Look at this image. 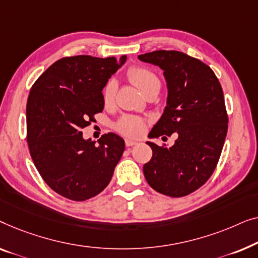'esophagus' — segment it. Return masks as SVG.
I'll use <instances>...</instances> for the list:
<instances>
[{"instance_id": "34e87169", "label": "esophagus", "mask_w": 258, "mask_h": 258, "mask_svg": "<svg viewBox=\"0 0 258 258\" xmlns=\"http://www.w3.org/2000/svg\"><path fill=\"white\" fill-rule=\"evenodd\" d=\"M125 144H126V146L130 147V146H134V145H137L138 141L132 140V139H125Z\"/></svg>"}]
</instances>
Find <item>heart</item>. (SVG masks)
<instances>
[{"label": "heart", "instance_id": "b5f03b06", "mask_svg": "<svg viewBox=\"0 0 258 258\" xmlns=\"http://www.w3.org/2000/svg\"><path fill=\"white\" fill-rule=\"evenodd\" d=\"M127 77L144 94H146L153 89L160 88V81H159L158 76L146 68H130L127 71ZM115 92H117V83H115V81H110L105 85L103 92V99L105 104H111L114 100ZM145 127H146L145 120L139 117H134V115H125L117 124V130L119 132L128 137L141 136L144 133Z\"/></svg>", "mask_w": 258, "mask_h": 258}]
</instances>
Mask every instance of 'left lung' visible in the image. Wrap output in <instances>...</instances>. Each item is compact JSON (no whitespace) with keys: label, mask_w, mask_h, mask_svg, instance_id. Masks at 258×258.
Segmentation results:
<instances>
[{"label":"left lung","mask_w":258,"mask_h":258,"mask_svg":"<svg viewBox=\"0 0 258 258\" xmlns=\"http://www.w3.org/2000/svg\"><path fill=\"white\" fill-rule=\"evenodd\" d=\"M138 58L164 70L168 89L164 113L148 137H177L169 148L147 141L153 155L144 175L159 193L186 197L207 182L219 162L228 131L222 88L208 65L183 52L158 50Z\"/></svg>","instance_id":"left-lung-1"}]
</instances>
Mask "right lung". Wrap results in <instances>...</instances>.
I'll return each instance as SVG.
<instances>
[{"label": "right lung", "mask_w": 258, "mask_h": 258, "mask_svg": "<svg viewBox=\"0 0 258 258\" xmlns=\"http://www.w3.org/2000/svg\"><path fill=\"white\" fill-rule=\"evenodd\" d=\"M88 55L60 58L32 85L27 101V140L36 168L57 194L85 201L103 191L125 150L114 133L99 145L82 130L104 108L103 89L126 61Z\"/></svg>", "instance_id": "1"}]
</instances>
